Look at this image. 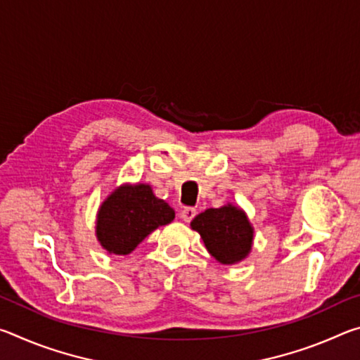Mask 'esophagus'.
Listing matches in <instances>:
<instances>
[{"instance_id":"34e87169","label":"esophagus","mask_w":360,"mask_h":360,"mask_svg":"<svg viewBox=\"0 0 360 360\" xmlns=\"http://www.w3.org/2000/svg\"><path fill=\"white\" fill-rule=\"evenodd\" d=\"M195 216H197V210L195 208H184L179 212V217L184 222H191Z\"/></svg>"}]
</instances>
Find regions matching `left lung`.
<instances>
[{
    "label": "left lung",
    "instance_id": "left-lung-1",
    "mask_svg": "<svg viewBox=\"0 0 360 360\" xmlns=\"http://www.w3.org/2000/svg\"><path fill=\"white\" fill-rule=\"evenodd\" d=\"M191 227L198 231L212 257L224 265L238 264L251 252L254 229L238 206L206 210L193 217Z\"/></svg>",
    "mask_w": 360,
    "mask_h": 360
}]
</instances>
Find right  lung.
<instances>
[{
  "mask_svg": "<svg viewBox=\"0 0 360 360\" xmlns=\"http://www.w3.org/2000/svg\"><path fill=\"white\" fill-rule=\"evenodd\" d=\"M174 219V210L157 198L148 184H124L101 203L96 238L109 254L127 255L160 225Z\"/></svg>",
  "mask_w": 360,
  "mask_h": 360,
  "instance_id": "right-lung-1",
  "label": "right lung"
}]
</instances>
